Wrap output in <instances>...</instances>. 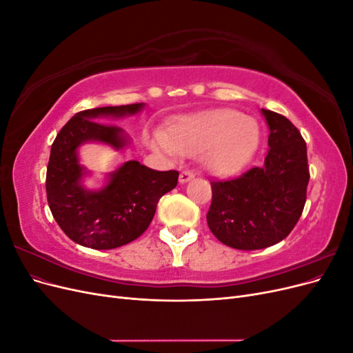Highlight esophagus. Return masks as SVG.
<instances>
[{"mask_svg": "<svg viewBox=\"0 0 353 353\" xmlns=\"http://www.w3.org/2000/svg\"><path fill=\"white\" fill-rule=\"evenodd\" d=\"M194 178V174L191 172V170H183V172L179 174V183L181 184H185L188 181H191Z\"/></svg>", "mask_w": 353, "mask_h": 353, "instance_id": "obj_1", "label": "esophagus"}]
</instances>
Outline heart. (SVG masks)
<instances>
[{
  "instance_id": "b5f03b06",
  "label": "heart",
  "mask_w": 353,
  "mask_h": 353,
  "mask_svg": "<svg viewBox=\"0 0 353 353\" xmlns=\"http://www.w3.org/2000/svg\"><path fill=\"white\" fill-rule=\"evenodd\" d=\"M261 140L259 125L236 110H213L187 117L170 128L169 137L156 132L152 145L169 156L196 154L216 175H232L248 165Z\"/></svg>"
}]
</instances>
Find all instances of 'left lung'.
Instances as JSON below:
<instances>
[{"label":"left lung","mask_w":353,"mask_h":353,"mask_svg":"<svg viewBox=\"0 0 353 353\" xmlns=\"http://www.w3.org/2000/svg\"><path fill=\"white\" fill-rule=\"evenodd\" d=\"M270 150L262 166L212 181L208 225L221 243L259 250L284 240L301 218L309 183L306 143L285 116L262 109Z\"/></svg>","instance_id":"8db88e82"}]
</instances>
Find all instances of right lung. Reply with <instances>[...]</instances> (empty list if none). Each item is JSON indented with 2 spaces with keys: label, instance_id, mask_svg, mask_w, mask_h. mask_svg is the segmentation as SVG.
Here are the masks:
<instances>
[{
  "label": "right lung",
  "instance_id": "right-lung-1",
  "mask_svg": "<svg viewBox=\"0 0 353 353\" xmlns=\"http://www.w3.org/2000/svg\"><path fill=\"white\" fill-rule=\"evenodd\" d=\"M143 108L144 103H135L79 112L51 145L46 181L48 206L66 236L83 248L109 250L140 237L150 225L160 197L178 184L176 170L162 172L137 160L110 172L100 190L82 184L88 170L79 163L78 148L95 141L122 150L130 137L122 128L101 122L104 117L137 114Z\"/></svg>",
  "mask_w": 353,
  "mask_h": 353
}]
</instances>
